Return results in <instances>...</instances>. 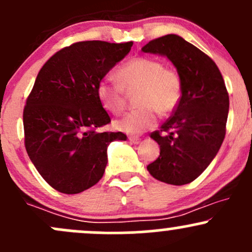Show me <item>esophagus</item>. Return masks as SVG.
I'll return each instance as SVG.
<instances>
[{
    "instance_id": "34e87169",
    "label": "esophagus",
    "mask_w": 252,
    "mask_h": 252,
    "mask_svg": "<svg viewBox=\"0 0 252 252\" xmlns=\"http://www.w3.org/2000/svg\"><path fill=\"white\" fill-rule=\"evenodd\" d=\"M129 141H130L131 144L137 145V144H140L141 139H139V137H135V136H129Z\"/></svg>"
}]
</instances>
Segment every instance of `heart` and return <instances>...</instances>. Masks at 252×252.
<instances>
[{
    "label": "heart",
    "mask_w": 252,
    "mask_h": 252,
    "mask_svg": "<svg viewBox=\"0 0 252 252\" xmlns=\"http://www.w3.org/2000/svg\"><path fill=\"white\" fill-rule=\"evenodd\" d=\"M118 79L119 82L110 76L102 78L96 86V95L105 110L117 115L126 107V92L140 91L136 101L141 107L113 123L115 129L122 133L140 135L152 129L158 122V112L169 115L181 100L180 76L152 58H134L123 63L118 70Z\"/></svg>",
    "instance_id": "obj_1"
}]
</instances>
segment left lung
Returning <instances> with one entry per match:
<instances>
[{
  "mask_svg": "<svg viewBox=\"0 0 252 252\" xmlns=\"http://www.w3.org/2000/svg\"><path fill=\"white\" fill-rule=\"evenodd\" d=\"M141 50L168 58L182 84L179 105L160 126L167 134H151L160 153L147 170L165 184H189L208 168L223 142L229 110L224 81L216 63L181 36L159 37Z\"/></svg>",
  "mask_w": 252,
  "mask_h": 252,
  "instance_id": "obj_1",
  "label": "left lung"
}]
</instances>
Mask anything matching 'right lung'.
<instances>
[{"mask_svg": "<svg viewBox=\"0 0 252 252\" xmlns=\"http://www.w3.org/2000/svg\"><path fill=\"white\" fill-rule=\"evenodd\" d=\"M133 42H77L43 65L26 100L25 147L41 176L57 190L76 194L101 180L107 147L126 135L100 133L111 119L96 86L130 52Z\"/></svg>", "mask_w": 252, "mask_h": 252, "instance_id": "obj_1", "label": "right lung"}]
</instances>
